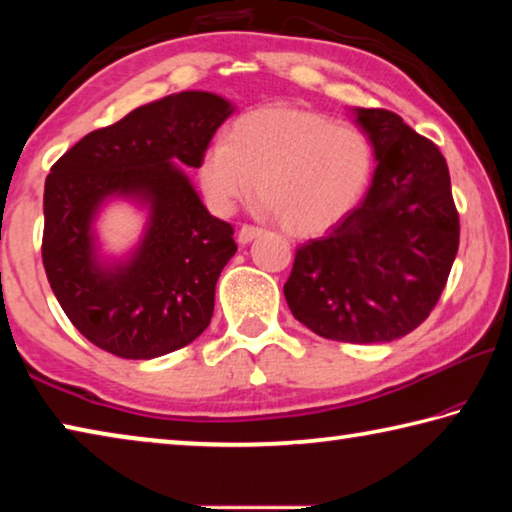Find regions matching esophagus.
<instances>
[{"instance_id": "1", "label": "esophagus", "mask_w": 512, "mask_h": 512, "mask_svg": "<svg viewBox=\"0 0 512 512\" xmlns=\"http://www.w3.org/2000/svg\"><path fill=\"white\" fill-rule=\"evenodd\" d=\"M259 235H262V230L259 228H253V225H241V230L237 232V241L241 246H246L253 239H257Z\"/></svg>"}]
</instances>
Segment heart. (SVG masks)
Returning <instances> with one entry per match:
<instances>
[{
    "label": "heart",
    "instance_id": "b5f03b06",
    "mask_svg": "<svg viewBox=\"0 0 512 512\" xmlns=\"http://www.w3.org/2000/svg\"><path fill=\"white\" fill-rule=\"evenodd\" d=\"M372 149L366 137L334 119L298 108H259L241 115L228 140L207 146L198 185L210 210L230 216L262 196L291 235H323L343 221L368 189Z\"/></svg>",
    "mask_w": 512,
    "mask_h": 512
}]
</instances>
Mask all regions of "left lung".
<instances>
[{
    "mask_svg": "<svg viewBox=\"0 0 512 512\" xmlns=\"http://www.w3.org/2000/svg\"><path fill=\"white\" fill-rule=\"evenodd\" d=\"M377 167L363 201L296 250L291 314L323 339L388 343L413 332L443 293L458 250L449 169L395 112L352 108Z\"/></svg>",
    "mask_w": 512,
    "mask_h": 512,
    "instance_id": "obj_1",
    "label": "left lung"
}]
</instances>
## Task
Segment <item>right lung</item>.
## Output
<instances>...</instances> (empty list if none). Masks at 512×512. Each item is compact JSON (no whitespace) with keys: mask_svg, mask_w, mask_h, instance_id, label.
<instances>
[{"mask_svg":"<svg viewBox=\"0 0 512 512\" xmlns=\"http://www.w3.org/2000/svg\"><path fill=\"white\" fill-rule=\"evenodd\" d=\"M232 112L214 92L169 94L88 133L51 167L42 264L67 318L97 348L155 359L210 325L235 230L207 212L185 169H198ZM112 200L147 214L138 244L121 256L106 254L96 232Z\"/></svg>","mask_w":512,"mask_h":512,"instance_id":"right-lung-1","label":"right lung"}]
</instances>
